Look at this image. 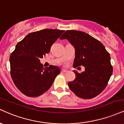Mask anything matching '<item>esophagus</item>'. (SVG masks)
<instances>
[{
  "mask_svg": "<svg viewBox=\"0 0 124 124\" xmlns=\"http://www.w3.org/2000/svg\"><path fill=\"white\" fill-rule=\"evenodd\" d=\"M61 72H62V73H66V72H68V70H65V69H62V70H61Z\"/></svg>",
  "mask_w": 124,
  "mask_h": 124,
  "instance_id": "1",
  "label": "esophagus"
}]
</instances>
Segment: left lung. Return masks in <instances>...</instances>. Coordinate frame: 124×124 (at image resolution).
Wrapping results in <instances>:
<instances>
[{
	"label": "left lung",
	"mask_w": 124,
	"mask_h": 124,
	"mask_svg": "<svg viewBox=\"0 0 124 124\" xmlns=\"http://www.w3.org/2000/svg\"><path fill=\"white\" fill-rule=\"evenodd\" d=\"M60 39H67L75 48L73 68H85L80 73L73 70L76 78L68 83L69 89L82 99L98 96L106 88L112 73L109 54L100 41L83 31L67 30Z\"/></svg>",
	"instance_id": "1"
}]
</instances>
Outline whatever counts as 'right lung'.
I'll return each mask as SVG.
<instances>
[{
	"label": "right lung",
	"instance_id": "1",
	"mask_svg": "<svg viewBox=\"0 0 124 124\" xmlns=\"http://www.w3.org/2000/svg\"><path fill=\"white\" fill-rule=\"evenodd\" d=\"M64 30L46 29L31 32L18 42L10 56V75L16 86L25 96L35 97L52 86L61 70L56 66L44 68L40 59Z\"/></svg>",
	"mask_w": 124,
	"mask_h": 124
}]
</instances>
